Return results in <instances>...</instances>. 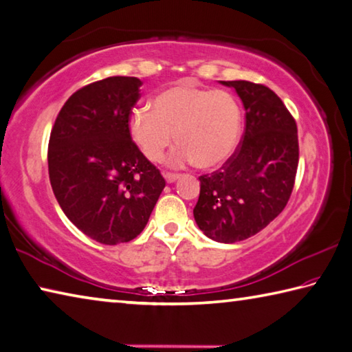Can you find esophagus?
<instances>
[{"instance_id": "1", "label": "esophagus", "mask_w": 352, "mask_h": 352, "mask_svg": "<svg viewBox=\"0 0 352 352\" xmlns=\"http://www.w3.org/2000/svg\"><path fill=\"white\" fill-rule=\"evenodd\" d=\"M178 178H180V175H178V174H170V172H166V174H164V180L168 183H174V182L178 180Z\"/></svg>"}]
</instances>
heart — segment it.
Listing matches in <instances>:
<instances>
[{"label": "heart", "mask_w": 352, "mask_h": 352, "mask_svg": "<svg viewBox=\"0 0 352 352\" xmlns=\"http://www.w3.org/2000/svg\"><path fill=\"white\" fill-rule=\"evenodd\" d=\"M243 129V112L234 95L198 87L183 81L155 95L151 109H135L129 117V132L143 155L160 162L172 143V166L197 163L215 169L237 149Z\"/></svg>", "instance_id": "b5f03b06"}]
</instances>
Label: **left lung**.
Instances as JSON below:
<instances>
[{
	"mask_svg": "<svg viewBox=\"0 0 352 352\" xmlns=\"http://www.w3.org/2000/svg\"><path fill=\"white\" fill-rule=\"evenodd\" d=\"M220 82L239 94L246 127L221 169L200 177L194 219L206 237L235 243L260 232L285 209L296 182L298 138L296 120L270 87Z\"/></svg>",
	"mask_w": 352,
	"mask_h": 352,
	"instance_id": "1",
	"label": "left lung"
}]
</instances>
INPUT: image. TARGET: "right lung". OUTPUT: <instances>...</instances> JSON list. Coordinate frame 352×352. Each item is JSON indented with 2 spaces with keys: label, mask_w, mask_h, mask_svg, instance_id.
I'll list each match as a JSON object with an SVG mask.
<instances>
[{
  "label": "right lung",
  "mask_w": 352,
  "mask_h": 352,
  "mask_svg": "<svg viewBox=\"0 0 352 352\" xmlns=\"http://www.w3.org/2000/svg\"><path fill=\"white\" fill-rule=\"evenodd\" d=\"M143 82L109 76L70 95L50 132L49 178L63 212L103 245L131 241L166 186L129 132Z\"/></svg>",
  "instance_id": "1"
}]
</instances>
